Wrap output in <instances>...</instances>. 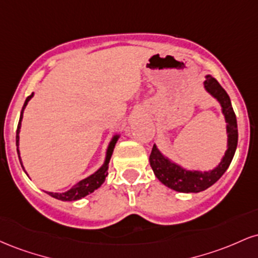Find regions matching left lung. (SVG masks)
Returning a JSON list of instances; mask_svg holds the SVG:
<instances>
[{"instance_id":"1","label":"left lung","mask_w":258,"mask_h":258,"mask_svg":"<svg viewBox=\"0 0 258 258\" xmlns=\"http://www.w3.org/2000/svg\"><path fill=\"white\" fill-rule=\"evenodd\" d=\"M204 88L220 103L221 111L227 123V150L222 156L220 164L209 171L188 170L165 156L156 144H154L149 156L150 166L156 178L162 184L179 193H199L215 184L229 167L238 146V125L229 96L217 80L210 75H207L204 81Z\"/></svg>"}]
</instances>
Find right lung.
<instances>
[{"label": "right lung", "mask_w": 258, "mask_h": 258, "mask_svg": "<svg viewBox=\"0 0 258 258\" xmlns=\"http://www.w3.org/2000/svg\"><path fill=\"white\" fill-rule=\"evenodd\" d=\"M32 97H34V93L25 99V103H24V105H23L22 112H20V119H19V123H18L17 136H16L18 156H19L20 165H22L23 170L24 171H25V168H24V166H23V162H22V159H20V153H19V133H20V128H22V121H23V114H24V109L26 108L29 100H30ZM120 136H121L120 133H116V135H114L111 137L110 142H109V144H108V148H106L104 162H103L102 166H100L98 170L96 171V172L90 174V176L86 177V178H84V179H81L80 182L75 183V184H74L72 188L69 189V190L63 191V193H53V191H46V193L48 195H51V197L54 198V199H58L61 201H76L79 199H82V198L87 197L88 194L93 193L96 189H98L99 186L104 183L106 176H108L109 161H110L112 152H114L115 144H116V142L119 141Z\"/></svg>", "instance_id": "obj_1"}]
</instances>
